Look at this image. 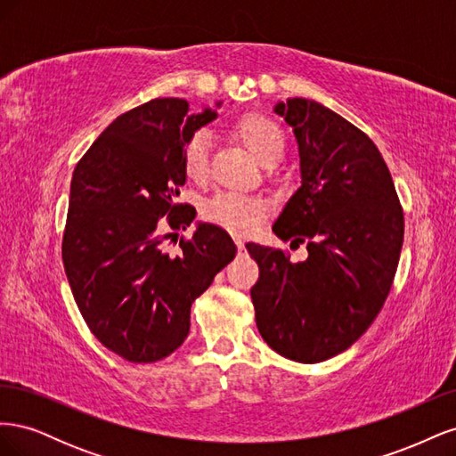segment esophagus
<instances>
[{
	"label": "esophagus",
	"mask_w": 456,
	"mask_h": 456,
	"mask_svg": "<svg viewBox=\"0 0 456 456\" xmlns=\"http://www.w3.org/2000/svg\"><path fill=\"white\" fill-rule=\"evenodd\" d=\"M233 241H236V247L240 251H243L245 249V241H243V238L241 236H233Z\"/></svg>",
	"instance_id": "1"
}]
</instances>
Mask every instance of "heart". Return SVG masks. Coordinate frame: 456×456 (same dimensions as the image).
<instances>
[{
  "mask_svg": "<svg viewBox=\"0 0 456 456\" xmlns=\"http://www.w3.org/2000/svg\"><path fill=\"white\" fill-rule=\"evenodd\" d=\"M230 133L251 156L265 165L278 161L285 150V136L278 121L265 114L251 112L238 118L230 126ZM207 150H209V144L201 133L191 136L184 146L183 165L190 181L203 183L209 176ZM268 211V203L260 198L224 194L207 203L203 213L205 218L216 226H223L233 233H249L266 218Z\"/></svg>",
  "mask_w": 456,
  "mask_h": 456,
  "instance_id": "heart-1",
  "label": "heart"
}]
</instances>
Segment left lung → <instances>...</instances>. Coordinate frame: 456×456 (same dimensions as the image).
<instances>
[{
	"label": "left lung",
	"mask_w": 456,
	"mask_h": 456,
	"mask_svg": "<svg viewBox=\"0 0 456 456\" xmlns=\"http://www.w3.org/2000/svg\"><path fill=\"white\" fill-rule=\"evenodd\" d=\"M298 142L302 184L273 233L306 243L308 258L247 243L258 265L251 289L258 333L298 363L329 360L360 338L390 293L403 245V209L369 136L323 104L278 102Z\"/></svg>",
	"instance_id": "obj_1"
}]
</instances>
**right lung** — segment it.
I'll return each mask as SVG.
<instances>
[{"label":"right lung","mask_w":456,"mask_h":456,"mask_svg":"<svg viewBox=\"0 0 456 456\" xmlns=\"http://www.w3.org/2000/svg\"><path fill=\"white\" fill-rule=\"evenodd\" d=\"M215 118L211 108L191 114L184 99H154L110 123L74 169L64 272L91 333L127 362H159L181 346L191 302L236 256L228 233L207 223L178 253L163 245L165 226L186 230L196 218L175 203L183 154Z\"/></svg>","instance_id":"obj_1"}]
</instances>
